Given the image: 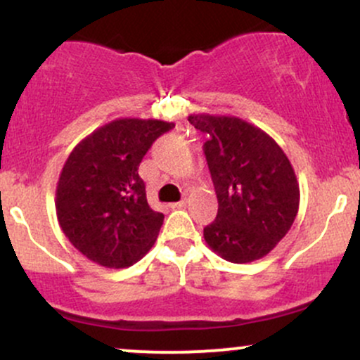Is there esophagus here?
Listing matches in <instances>:
<instances>
[{
  "instance_id": "1",
  "label": "esophagus",
  "mask_w": 360,
  "mask_h": 360,
  "mask_svg": "<svg viewBox=\"0 0 360 360\" xmlns=\"http://www.w3.org/2000/svg\"><path fill=\"white\" fill-rule=\"evenodd\" d=\"M186 203H188V200H181V201H177V203H172V205H171V208H174V210L184 208Z\"/></svg>"
}]
</instances>
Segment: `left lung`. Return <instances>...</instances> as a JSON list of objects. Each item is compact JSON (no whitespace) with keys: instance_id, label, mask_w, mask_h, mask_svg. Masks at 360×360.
Returning a JSON list of instances; mask_svg holds the SVG:
<instances>
[{"instance_id":"obj_1","label":"left lung","mask_w":360,"mask_h":360,"mask_svg":"<svg viewBox=\"0 0 360 360\" xmlns=\"http://www.w3.org/2000/svg\"><path fill=\"white\" fill-rule=\"evenodd\" d=\"M188 120L208 135L205 155L218 198L205 242L229 262L262 259L298 214L300 184L288 155L271 135L238 117L194 113Z\"/></svg>"}]
</instances>
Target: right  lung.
I'll list each match as a JSON object with an SVG mask.
<instances>
[{
	"mask_svg": "<svg viewBox=\"0 0 360 360\" xmlns=\"http://www.w3.org/2000/svg\"><path fill=\"white\" fill-rule=\"evenodd\" d=\"M172 127L164 120L118 118L72 148L57 183L56 212L62 232L84 257L123 269L152 249L164 214L148 206L139 166Z\"/></svg>",
	"mask_w": 360,
	"mask_h": 360,
	"instance_id": "right-lung-1",
	"label": "right lung"
}]
</instances>
